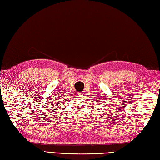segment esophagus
I'll list each match as a JSON object with an SVG mask.
<instances>
[{"label": "esophagus", "instance_id": "1", "mask_svg": "<svg viewBox=\"0 0 160 160\" xmlns=\"http://www.w3.org/2000/svg\"><path fill=\"white\" fill-rule=\"evenodd\" d=\"M82 95H83V94H82V93H79V92H78V93H77V97H80V98H81V97H82Z\"/></svg>", "mask_w": 160, "mask_h": 160}]
</instances>
